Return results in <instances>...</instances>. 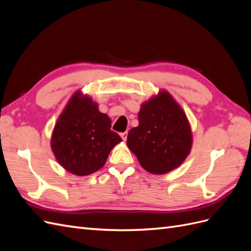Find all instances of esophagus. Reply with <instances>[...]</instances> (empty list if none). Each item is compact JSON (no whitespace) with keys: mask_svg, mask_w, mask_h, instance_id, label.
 <instances>
[{"mask_svg":"<svg viewBox=\"0 0 251 251\" xmlns=\"http://www.w3.org/2000/svg\"><path fill=\"white\" fill-rule=\"evenodd\" d=\"M120 136H121V138H123V140H126V138H127V132H124V133H121L120 134Z\"/></svg>","mask_w":251,"mask_h":251,"instance_id":"esophagus-1","label":"esophagus"}]
</instances>
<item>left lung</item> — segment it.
Listing matches in <instances>:
<instances>
[{"label":"left lung","mask_w":251,"mask_h":251,"mask_svg":"<svg viewBox=\"0 0 251 251\" xmlns=\"http://www.w3.org/2000/svg\"><path fill=\"white\" fill-rule=\"evenodd\" d=\"M139 126L127 134L126 144L144 170L161 175L185 160L192 132L184 112L166 91L142 103Z\"/></svg>","instance_id":"1"}]
</instances>
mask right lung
<instances>
[{
    "label": "right lung",
    "instance_id": "obj_1",
    "mask_svg": "<svg viewBox=\"0 0 251 251\" xmlns=\"http://www.w3.org/2000/svg\"><path fill=\"white\" fill-rule=\"evenodd\" d=\"M121 141L111 130V120L89 97L75 93L59 116L51 147L59 164L77 176H87L104 165L111 150Z\"/></svg>",
    "mask_w": 251,
    "mask_h": 251
}]
</instances>
